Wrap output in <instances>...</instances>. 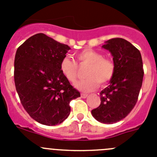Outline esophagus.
I'll return each mask as SVG.
<instances>
[{
	"label": "esophagus",
	"mask_w": 157,
	"mask_h": 157,
	"mask_svg": "<svg viewBox=\"0 0 157 157\" xmlns=\"http://www.w3.org/2000/svg\"><path fill=\"white\" fill-rule=\"evenodd\" d=\"M81 97L82 98H86L88 97V94H81Z\"/></svg>",
	"instance_id": "34e87169"
}]
</instances>
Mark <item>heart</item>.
<instances>
[{
	"label": "heart",
	"instance_id": "heart-1",
	"mask_svg": "<svg viewBox=\"0 0 157 157\" xmlns=\"http://www.w3.org/2000/svg\"><path fill=\"white\" fill-rule=\"evenodd\" d=\"M76 58L80 65H89L86 72L85 79L75 83V87L82 92H90L101 85L109 82L114 75V63L109 59L104 58L99 52L86 49L78 52ZM59 68L67 79L75 82L78 76V65L71 58L65 56L60 62Z\"/></svg>",
	"mask_w": 157,
	"mask_h": 157
}]
</instances>
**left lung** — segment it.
I'll return each mask as SVG.
<instances>
[{
  "mask_svg": "<svg viewBox=\"0 0 157 157\" xmlns=\"http://www.w3.org/2000/svg\"><path fill=\"white\" fill-rule=\"evenodd\" d=\"M102 48L113 56L114 75L100 93L101 105L91 111L98 122L112 124L124 119L137 103L144 71L140 51L123 38L106 41Z\"/></svg>",
  "mask_w": 157,
  "mask_h": 157,
  "instance_id": "1",
  "label": "left lung"
}]
</instances>
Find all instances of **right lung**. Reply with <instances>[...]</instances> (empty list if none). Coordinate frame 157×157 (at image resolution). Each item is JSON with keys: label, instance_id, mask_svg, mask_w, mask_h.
<instances>
[{"label": "right lung", "instance_id": "right-lung-1", "mask_svg": "<svg viewBox=\"0 0 157 157\" xmlns=\"http://www.w3.org/2000/svg\"><path fill=\"white\" fill-rule=\"evenodd\" d=\"M70 49L68 45L40 33L29 37L16 51V91L30 117L44 125L64 121L70 114V101L80 97L59 68Z\"/></svg>", "mask_w": 157, "mask_h": 157}]
</instances>
